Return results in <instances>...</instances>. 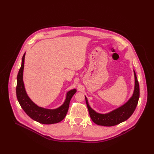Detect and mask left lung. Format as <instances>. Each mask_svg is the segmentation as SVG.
I'll use <instances>...</instances> for the list:
<instances>
[{
    "mask_svg": "<svg viewBox=\"0 0 154 154\" xmlns=\"http://www.w3.org/2000/svg\"><path fill=\"white\" fill-rule=\"evenodd\" d=\"M134 72L135 76V88L134 91L131 98L129 99L125 104L121 107L115 109L107 114H102L96 112L94 110L88 105V100L85 96L87 106L89 112V115L93 122L99 125L110 127L119 124L127 120L130 117L134 112L135 111L136 107L138 103L139 96H140V88L138 80H137L136 74Z\"/></svg>",
    "mask_w": 154,
    "mask_h": 154,
    "instance_id": "1",
    "label": "left lung"
}]
</instances>
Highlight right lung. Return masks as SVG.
<instances>
[{
  "label": "right lung",
  "mask_w": 154,
  "mask_h": 154,
  "mask_svg": "<svg viewBox=\"0 0 154 154\" xmlns=\"http://www.w3.org/2000/svg\"><path fill=\"white\" fill-rule=\"evenodd\" d=\"M26 53L22 59V65L17 77L16 94L21 107L26 114L33 120L43 124H52L60 122L66 117L70 101L72 96L77 92L76 89H72L67 93L66 99L64 103L59 108L55 109H47L37 106L28 97L23 82V71L24 59Z\"/></svg>",
  "instance_id": "right-lung-1"
}]
</instances>
